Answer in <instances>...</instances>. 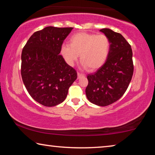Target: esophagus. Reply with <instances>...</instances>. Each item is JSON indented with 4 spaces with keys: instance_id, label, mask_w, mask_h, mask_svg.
I'll use <instances>...</instances> for the list:
<instances>
[{
    "instance_id": "esophagus-1",
    "label": "esophagus",
    "mask_w": 155,
    "mask_h": 155,
    "mask_svg": "<svg viewBox=\"0 0 155 155\" xmlns=\"http://www.w3.org/2000/svg\"><path fill=\"white\" fill-rule=\"evenodd\" d=\"M77 76H78V78H81L85 77V75H84L83 74H82V73H80V72H78L77 73Z\"/></svg>"
}]
</instances>
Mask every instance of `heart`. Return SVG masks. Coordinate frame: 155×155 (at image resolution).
Segmentation results:
<instances>
[{"label":"heart","instance_id":"obj_1","mask_svg":"<svg viewBox=\"0 0 155 155\" xmlns=\"http://www.w3.org/2000/svg\"><path fill=\"white\" fill-rule=\"evenodd\" d=\"M110 51V41L104 35L87 33L74 34L70 40V44H64L61 53L69 65H74L80 54L83 67L90 70L98 69L107 61Z\"/></svg>","mask_w":155,"mask_h":155}]
</instances>
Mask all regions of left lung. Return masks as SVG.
<instances>
[{
    "label": "left lung",
    "mask_w": 155,
    "mask_h": 155,
    "mask_svg": "<svg viewBox=\"0 0 155 155\" xmlns=\"http://www.w3.org/2000/svg\"><path fill=\"white\" fill-rule=\"evenodd\" d=\"M110 41V51L105 63L93 74L87 75L85 94L89 101L104 107L115 103L124 95L133 74L131 46L121 34L103 28Z\"/></svg>",
    "instance_id": "left-lung-1"
}]
</instances>
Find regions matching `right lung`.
<instances>
[{
    "instance_id": "1",
    "label": "right lung",
    "mask_w": 155,
    "mask_h": 155,
    "mask_svg": "<svg viewBox=\"0 0 155 155\" xmlns=\"http://www.w3.org/2000/svg\"><path fill=\"white\" fill-rule=\"evenodd\" d=\"M72 28L47 27L34 33L22 49L23 83L30 96L44 106L54 107L64 102L77 78L76 70L59 54Z\"/></svg>"
}]
</instances>
